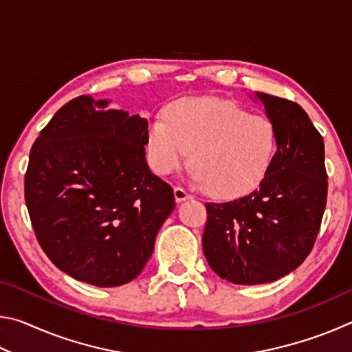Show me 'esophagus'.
I'll return each instance as SVG.
<instances>
[{"label": "esophagus", "mask_w": 352, "mask_h": 352, "mask_svg": "<svg viewBox=\"0 0 352 352\" xmlns=\"http://www.w3.org/2000/svg\"><path fill=\"white\" fill-rule=\"evenodd\" d=\"M174 195H175V200L177 201H184V200H188V199H192V195H190L186 189H183L180 186H177L174 189Z\"/></svg>", "instance_id": "34e87169"}]
</instances>
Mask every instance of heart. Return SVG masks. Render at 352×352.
<instances>
[{"label": "heart", "instance_id": "b5f03b06", "mask_svg": "<svg viewBox=\"0 0 352 352\" xmlns=\"http://www.w3.org/2000/svg\"><path fill=\"white\" fill-rule=\"evenodd\" d=\"M190 175L217 199H236L262 182L276 151L275 127L239 105L188 98L169 105L147 126V153L155 172L172 174L188 162Z\"/></svg>", "mask_w": 352, "mask_h": 352}]
</instances>
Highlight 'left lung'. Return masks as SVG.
<instances>
[{
	"label": "left lung",
	"mask_w": 352,
	"mask_h": 352,
	"mask_svg": "<svg viewBox=\"0 0 352 352\" xmlns=\"http://www.w3.org/2000/svg\"><path fill=\"white\" fill-rule=\"evenodd\" d=\"M275 127L276 152L253 192L206 204L204 253L233 284L272 283L302 264L317 239L327 199L323 136L296 102L256 93Z\"/></svg>",
	"instance_id": "left-lung-1"
}]
</instances>
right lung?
<instances>
[{"label": "right lung", "mask_w": 352, "mask_h": 352, "mask_svg": "<svg viewBox=\"0 0 352 352\" xmlns=\"http://www.w3.org/2000/svg\"><path fill=\"white\" fill-rule=\"evenodd\" d=\"M79 96L35 140L25 200L40 247L57 269L98 287L140 275L174 211V190L146 162L147 119Z\"/></svg>", "instance_id": "add662e5"}]
</instances>
